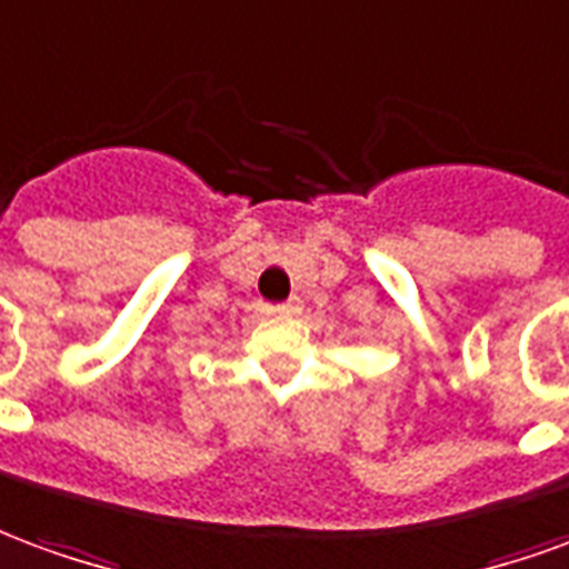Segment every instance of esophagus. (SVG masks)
I'll return each mask as SVG.
<instances>
[{"label": "esophagus", "mask_w": 569, "mask_h": 569, "mask_svg": "<svg viewBox=\"0 0 569 569\" xmlns=\"http://www.w3.org/2000/svg\"><path fill=\"white\" fill-rule=\"evenodd\" d=\"M300 312H302L300 300H288V302H281V306H276V315H284V318H293V315H300Z\"/></svg>", "instance_id": "1"}]
</instances>
